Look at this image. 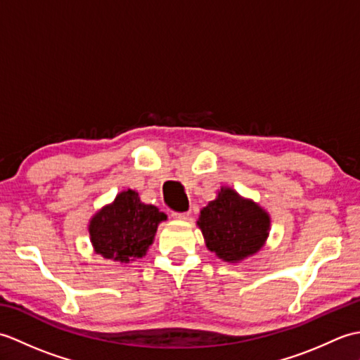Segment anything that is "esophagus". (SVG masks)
<instances>
[{"label": "esophagus", "instance_id": "34e87169", "mask_svg": "<svg viewBox=\"0 0 360 360\" xmlns=\"http://www.w3.org/2000/svg\"><path fill=\"white\" fill-rule=\"evenodd\" d=\"M188 215H190L188 212H173V213H172V217H173V218H176V219H181V221L187 219V218H188Z\"/></svg>", "mask_w": 360, "mask_h": 360}]
</instances>
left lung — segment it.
<instances>
[{
  "mask_svg": "<svg viewBox=\"0 0 360 360\" xmlns=\"http://www.w3.org/2000/svg\"><path fill=\"white\" fill-rule=\"evenodd\" d=\"M269 223V215L255 202L243 200L232 188H221L217 200L201 210L198 226L209 250L236 263L262 249Z\"/></svg>",
  "mask_w": 360,
  "mask_h": 360,
  "instance_id": "8db88e82",
  "label": "left lung"
}]
</instances>
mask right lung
<instances>
[{
    "label": "right lung",
    "mask_w": 360,
    "mask_h": 360,
    "mask_svg": "<svg viewBox=\"0 0 360 360\" xmlns=\"http://www.w3.org/2000/svg\"><path fill=\"white\" fill-rule=\"evenodd\" d=\"M164 219V212L143 204L134 190H127L91 219V241L97 254L105 258L120 263L133 262L145 255L158 224Z\"/></svg>",
    "instance_id": "1"
}]
</instances>
